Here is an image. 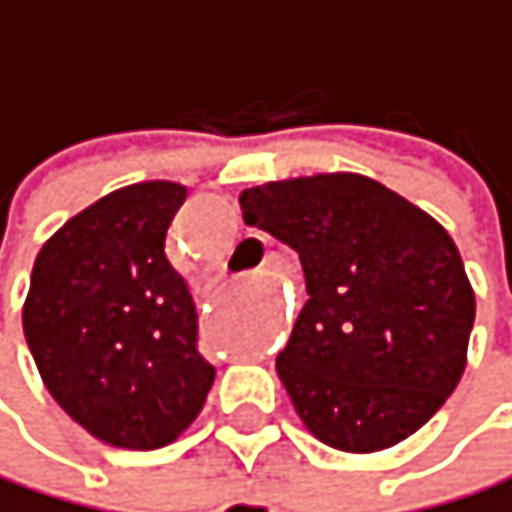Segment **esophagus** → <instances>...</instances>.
Masks as SVG:
<instances>
[{
  "label": "esophagus",
  "instance_id": "obj_1",
  "mask_svg": "<svg viewBox=\"0 0 512 512\" xmlns=\"http://www.w3.org/2000/svg\"><path fill=\"white\" fill-rule=\"evenodd\" d=\"M270 270H273V264H270V261H267V264H264V267H261V273H264V276H267V273H270Z\"/></svg>",
  "mask_w": 512,
  "mask_h": 512
}]
</instances>
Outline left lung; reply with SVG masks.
<instances>
[{"mask_svg":"<svg viewBox=\"0 0 512 512\" xmlns=\"http://www.w3.org/2000/svg\"><path fill=\"white\" fill-rule=\"evenodd\" d=\"M239 206L306 276L309 300L276 358L303 425L343 452L416 434L455 391L477 312L452 236L352 172L270 181Z\"/></svg>","mask_w":512,"mask_h":512,"instance_id":"obj_1","label":"left lung"}]
</instances>
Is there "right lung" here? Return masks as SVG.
Returning <instances> with one entry per match:
<instances>
[{
	"label": "right lung",
	"instance_id": "obj_1",
	"mask_svg": "<svg viewBox=\"0 0 512 512\" xmlns=\"http://www.w3.org/2000/svg\"><path fill=\"white\" fill-rule=\"evenodd\" d=\"M188 191L142 181L96 200L39 251L23 334L48 391L93 437L160 449L203 410L215 367L194 297L166 261Z\"/></svg>",
	"mask_w": 512,
	"mask_h": 512
}]
</instances>
